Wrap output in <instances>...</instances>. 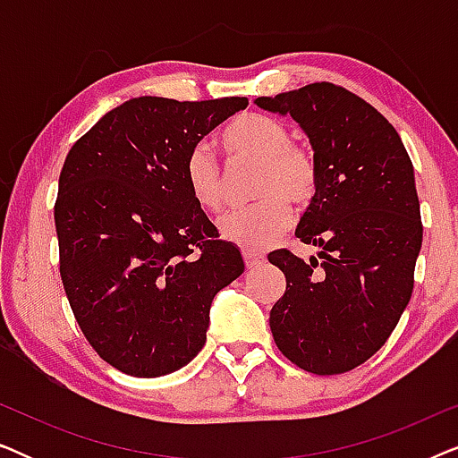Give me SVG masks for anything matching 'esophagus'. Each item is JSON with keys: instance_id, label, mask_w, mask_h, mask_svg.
<instances>
[{"instance_id": "1", "label": "esophagus", "mask_w": 458, "mask_h": 458, "mask_svg": "<svg viewBox=\"0 0 458 458\" xmlns=\"http://www.w3.org/2000/svg\"><path fill=\"white\" fill-rule=\"evenodd\" d=\"M242 256H243V262H246V267H248V268L259 267L260 262L265 260V256H262L260 252H254V250H243Z\"/></svg>"}]
</instances>
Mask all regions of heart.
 Masks as SVG:
<instances>
[{
    "label": "heart",
    "mask_w": 458,
    "mask_h": 458,
    "mask_svg": "<svg viewBox=\"0 0 458 458\" xmlns=\"http://www.w3.org/2000/svg\"><path fill=\"white\" fill-rule=\"evenodd\" d=\"M221 146L231 160H256L254 196L260 202L229 212L218 229L225 240L243 250H265L292 225V206H306L317 196L318 171L309 149L290 143V131L277 118L240 114L221 133ZM185 185L199 208L218 212L225 206L223 173L206 146H196L185 158Z\"/></svg>",
    "instance_id": "1"
}]
</instances>
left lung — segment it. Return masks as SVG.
I'll use <instances>...</instances> for the list:
<instances>
[{"label":"left lung","instance_id":"left-lung-1","mask_svg":"<svg viewBox=\"0 0 458 458\" xmlns=\"http://www.w3.org/2000/svg\"><path fill=\"white\" fill-rule=\"evenodd\" d=\"M254 104L300 124L318 171L296 229L318 259L268 254L287 284L268 317L273 340L304 371L346 373L384 346L411 300L423 242L412 162L396 129L344 87L312 83Z\"/></svg>","mask_w":458,"mask_h":458}]
</instances>
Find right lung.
<instances>
[{
    "label": "right lung",
    "instance_id": "add662e5",
    "mask_svg": "<svg viewBox=\"0 0 458 458\" xmlns=\"http://www.w3.org/2000/svg\"><path fill=\"white\" fill-rule=\"evenodd\" d=\"M246 98H133L68 152L54 206L60 275L96 352L133 377L185 367L243 259L185 185V158Z\"/></svg>",
    "mask_w": 458,
    "mask_h": 458
}]
</instances>
